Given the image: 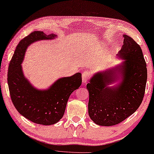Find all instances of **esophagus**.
I'll return each instance as SVG.
<instances>
[{
    "label": "esophagus",
    "mask_w": 154,
    "mask_h": 154,
    "mask_svg": "<svg viewBox=\"0 0 154 154\" xmlns=\"http://www.w3.org/2000/svg\"><path fill=\"white\" fill-rule=\"evenodd\" d=\"M90 75V72L89 71H84L82 74V80L83 83H86Z\"/></svg>",
    "instance_id": "1"
}]
</instances>
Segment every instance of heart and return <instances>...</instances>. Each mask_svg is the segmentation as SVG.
Returning a JSON list of instances; mask_svg holds the SVG:
<instances>
[{
    "mask_svg": "<svg viewBox=\"0 0 154 154\" xmlns=\"http://www.w3.org/2000/svg\"><path fill=\"white\" fill-rule=\"evenodd\" d=\"M108 62V58H105L104 60H102V61L100 62V63L102 65H105L106 64H107Z\"/></svg>",
    "mask_w": 154,
    "mask_h": 154,
    "instance_id": "obj_1",
    "label": "heart"
}]
</instances>
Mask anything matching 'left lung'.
I'll return each instance as SVG.
<instances>
[{"instance_id":"obj_1","label":"left lung","mask_w":154,"mask_h":154,"mask_svg":"<svg viewBox=\"0 0 154 154\" xmlns=\"http://www.w3.org/2000/svg\"><path fill=\"white\" fill-rule=\"evenodd\" d=\"M123 36V45L118 54V59L123 61L95 73L87 85L89 115L102 126L124 121L138 109L144 97L147 70L142 50L132 37Z\"/></svg>"}]
</instances>
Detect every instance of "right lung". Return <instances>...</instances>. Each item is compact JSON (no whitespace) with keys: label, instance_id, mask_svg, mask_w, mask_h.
Masks as SVG:
<instances>
[{"label":"right lung","instance_id":"obj_1","mask_svg":"<svg viewBox=\"0 0 154 154\" xmlns=\"http://www.w3.org/2000/svg\"><path fill=\"white\" fill-rule=\"evenodd\" d=\"M56 37L55 34L34 31L22 39L10 61L7 75L10 95L16 110L32 122L44 125L59 122L70 95L82 83V75L78 72L72 76L60 78L48 89H38L24 76L22 63L28 46L35 42Z\"/></svg>","mask_w":154,"mask_h":154}]
</instances>
